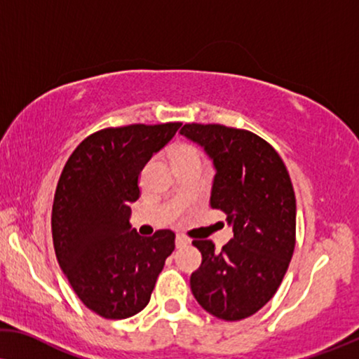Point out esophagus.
Masks as SVG:
<instances>
[{"label":"esophagus","mask_w":359,"mask_h":359,"mask_svg":"<svg viewBox=\"0 0 359 359\" xmlns=\"http://www.w3.org/2000/svg\"><path fill=\"white\" fill-rule=\"evenodd\" d=\"M190 242V239L189 237H185V236H177L175 237V245H177V249H182V247H185L187 244H189Z\"/></svg>","instance_id":"obj_1"}]
</instances>
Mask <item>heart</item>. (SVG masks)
Wrapping results in <instances>:
<instances>
[{
    "label": "heart",
    "instance_id": "obj_1",
    "mask_svg": "<svg viewBox=\"0 0 359 359\" xmlns=\"http://www.w3.org/2000/svg\"><path fill=\"white\" fill-rule=\"evenodd\" d=\"M168 156L177 170L185 168H201L205 163L203 149L189 140L174 141L168 148Z\"/></svg>",
    "mask_w": 359,
    "mask_h": 359
}]
</instances>
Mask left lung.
Segmentation results:
<instances>
[{
    "label": "left lung",
    "mask_w": 359,
    "mask_h": 359,
    "mask_svg": "<svg viewBox=\"0 0 359 359\" xmlns=\"http://www.w3.org/2000/svg\"><path fill=\"white\" fill-rule=\"evenodd\" d=\"M187 138L213 158L211 206L232 224L234 237L216 250L194 241L201 265L190 276L198 304L223 320L254 316L278 290L296 245V196L287 169L269 141L219 123H185Z\"/></svg>",
    "instance_id": "obj_1"
}]
</instances>
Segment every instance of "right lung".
<instances>
[{"label":"right lung","mask_w":359,"mask_h":359,"mask_svg":"<svg viewBox=\"0 0 359 359\" xmlns=\"http://www.w3.org/2000/svg\"><path fill=\"white\" fill-rule=\"evenodd\" d=\"M180 122L131 123L94 131L69 156L52 208L58 264L83 304L105 319H127L148 306L175 234L141 237L128 203L140 198L146 163Z\"/></svg>","instance_id":"1"}]
</instances>
